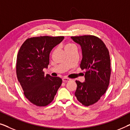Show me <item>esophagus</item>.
Wrapping results in <instances>:
<instances>
[{
    "mask_svg": "<svg viewBox=\"0 0 130 130\" xmlns=\"http://www.w3.org/2000/svg\"><path fill=\"white\" fill-rule=\"evenodd\" d=\"M62 80H63V82H67L70 81L71 79H69V78L63 77V79H62Z\"/></svg>",
    "mask_w": 130,
    "mask_h": 130,
    "instance_id": "obj_1",
    "label": "esophagus"
}]
</instances>
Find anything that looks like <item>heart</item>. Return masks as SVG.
<instances>
[{"label":"heart","instance_id":"b5f03b06","mask_svg":"<svg viewBox=\"0 0 130 130\" xmlns=\"http://www.w3.org/2000/svg\"><path fill=\"white\" fill-rule=\"evenodd\" d=\"M74 45L73 44H70V43H68V44H67L66 45H65V50H66V49H67V48H71V47H74Z\"/></svg>","mask_w":130,"mask_h":130}]
</instances>
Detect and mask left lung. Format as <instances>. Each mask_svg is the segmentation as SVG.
<instances>
[{"instance_id": "1", "label": "left lung", "mask_w": 130, "mask_h": 130, "mask_svg": "<svg viewBox=\"0 0 130 130\" xmlns=\"http://www.w3.org/2000/svg\"><path fill=\"white\" fill-rule=\"evenodd\" d=\"M80 45L83 58L82 70H85V82L76 80L75 96L83 105L88 106L97 102L104 95L111 77V59L109 51L102 40L91 35L71 37Z\"/></svg>"}]
</instances>
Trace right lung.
<instances>
[{"label":"right lung","mask_w":130,"mask_h":130,"mask_svg":"<svg viewBox=\"0 0 130 130\" xmlns=\"http://www.w3.org/2000/svg\"><path fill=\"white\" fill-rule=\"evenodd\" d=\"M64 38L63 36L31 37L26 39L19 48L16 66L17 78L25 96L35 105H49L61 86V78L45 75L43 69L49 64L51 51Z\"/></svg>","instance_id":"add662e5"}]
</instances>
